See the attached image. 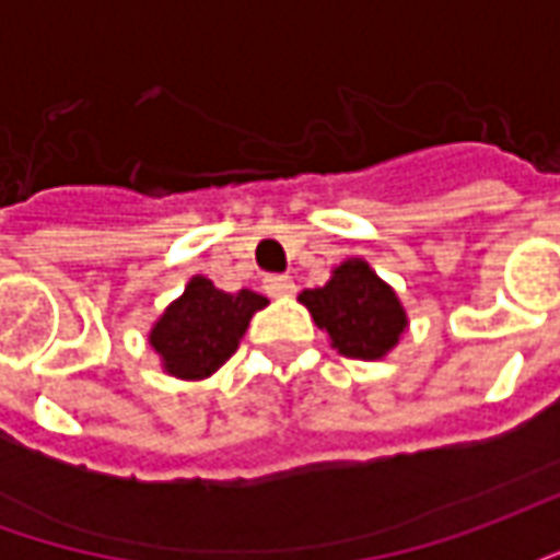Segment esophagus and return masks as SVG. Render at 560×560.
Returning <instances> with one entry per match:
<instances>
[{
    "instance_id": "esophagus-1",
    "label": "esophagus",
    "mask_w": 560,
    "mask_h": 560,
    "mask_svg": "<svg viewBox=\"0 0 560 560\" xmlns=\"http://www.w3.org/2000/svg\"><path fill=\"white\" fill-rule=\"evenodd\" d=\"M264 291L269 296H288V293H293V279L291 276H267L264 279Z\"/></svg>"
}]
</instances>
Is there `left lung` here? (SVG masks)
Listing matches in <instances>:
<instances>
[{"mask_svg": "<svg viewBox=\"0 0 560 560\" xmlns=\"http://www.w3.org/2000/svg\"><path fill=\"white\" fill-rule=\"evenodd\" d=\"M300 303L351 360H381L408 327L393 288L363 260H345L324 288L300 293Z\"/></svg>", "mask_w": 560, "mask_h": 560, "instance_id": "obj_1", "label": "left lung"}]
</instances>
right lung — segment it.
<instances>
[{"instance_id":"1","label":"right lung","mask_w":560,"mask_h":560,"mask_svg":"<svg viewBox=\"0 0 560 560\" xmlns=\"http://www.w3.org/2000/svg\"><path fill=\"white\" fill-rule=\"evenodd\" d=\"M264 305L267 296L260 293L245 288L224 293L209 279L195 276L183 296L167 305L149 341L171 375L197 381L231 360L248 320Z\"/></svg>"}]
</instances>
